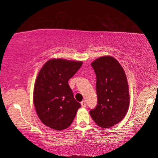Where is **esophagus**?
Returning <instances> with one entry per match:
<instances>
[{"mask_svg": "<svg viewBox=\"0 0 158 158\" xmlns=\"http://www.w3.org/2000/svg\"><path fill=\"white\" fill-rule=\"evenodd\" d=\"M81 105L82 107H85V102L84 100H83L81 102Z\"/></svg>", "mask_w": 158, "mask_h": 158, "instance_id": "esophagus-1", "label": "esophagus"}]
</instances>
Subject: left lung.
I'll use <instances>...</instances> for the list:
<instances>
[{
	"label": "left lung",
	"mask_w": 158,
	"mask_h": 158,
	"mask_svg": "<svg viewBox=\"0 0 158 158\" xmlns=\"http://www.w3.org/2000/svg\"><path fill=\"white\" fill-rule=\"evenodd\" d=\"M91 65L97 79L98 104L90 115L99 126L109 128L122 121L129 107L127 77L118 60L109 56L97 58Z\"/></svg>",
	"instance_id": "1"
}]
</instances>
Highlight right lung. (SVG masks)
<instances>
[{"label": "right lung", "instance_id": "right-lung-1", "mask_svg": "<svg viewBox=\"0 0 158 158\" xmlns=\"http://www.w3.org/2000/svg\"><path fill=\"white\" fill-rule=\"evenodd\" d=\"M83 63L81 61L51 59L42 67L37 77L33 103L43 123L56 130L72 124L81 104L74 98L68 84Z\"/></svg>", "mask_w": 158, "mask_h": 158}]
</instances>
